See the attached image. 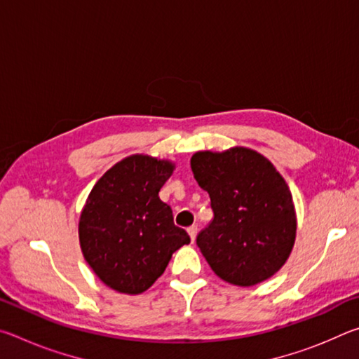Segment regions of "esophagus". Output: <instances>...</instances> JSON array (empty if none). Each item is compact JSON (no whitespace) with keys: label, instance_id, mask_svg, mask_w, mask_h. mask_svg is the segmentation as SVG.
Returning a JSON list of instances; mask_svg holds the SVG:
<instances>
[{"label":"esophagus","instance_id":"34e87169","mask_svg":"<svg viewBox=\"0 0 359 359\" xmlns=\"http://www.w3.org/2000/svg\"><path fill=\"white\" fill-rule=\"evenodd\" d=\"M187 231H188V234H190L191 242H194V239H196V234H198V226H196V224H193V226H190Z\"/></svg>","mask_w":359,"mask_h":359}]
</instances>
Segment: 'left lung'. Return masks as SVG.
Masks as SVG:
<instances>
[{"mask_svg":"<svg viewBox=\"0 0 359 359\" xmlns=\"http://www.w3.org/2000/svg\"><path fill=\"white\" fill-rule=\"evenodd\" d=\"M191 171L214 210V220L196 238L212 271L239 287L274 276L296 239L293 196L280 172L247 147L196 151Z\"/></svg>","mask_w":359,"mask_h":359,"instance_id":"obj_1","label":"left lung"}]
</instances>
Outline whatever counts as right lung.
<instances>
[{
	"label": "right lung",
	"instance_id": "add662e5",
	"mask_svg": "<svg viewBox=\"0 0 359 359\" xmlns=\"http://www.w3.org/2000/svg\"><path fill=\"white\" fill-rule=\"evenodd\" d=\"M174 163L131 155L96 182L79 220L83 258L118 293L139 294L165 272L172 253L190 244L158 193Z\"/></svg>",
	"mask_w": 359,
	"mask_h": 359
}]
</instances>
